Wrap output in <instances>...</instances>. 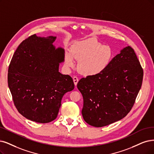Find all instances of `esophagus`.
I'll return each mask as SVG.
<instances>
[{
    "instance_id": "obj_1",
    "label": "esophagus",
    "mask_w": 154,
    "mask_h": 154,
    "mask_svg": "<svg viewBox=\"0 0 154 154\" xmlns=\"http://www.w3.org/2000/svg\"><path fill=\"white\" fill-rule=\"evenodd\" d=\"M73 82H74V84H75V86H77V83L79 82V79L77 77L74 76L73 77Z\"/></svg>"
}]
</instances>
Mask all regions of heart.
<instances>
[{"label":"heart","mask_w":154,"mask_h":154,"mask_svg":"<svg viewBox=\"0 0 154 154\" xmlns=\"http://www.w3.org/2000/svg\"><path fill=\"white\" fill-rule=\"evenodd\" d=\"M113 58V52L110 45H103L93 37L75 42L70 51H66L65 55L66 66H75V59L79 61V70L86 76H94L103 72Z\"/></svg>","instance_id":"obj_1"}]
</instances>
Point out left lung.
I'll use <instances>...</instances> for the list:
<instances>
[{"mask_svg": "<svg viewBox=\"0 0 154 154\" xmlns=\"http://www.w3.org/2000/svg\"><path fill=\"white\" fill-rule=\"evenodd\" d=\"M143 76V68L134 49L127 46L103 72L82 78L77 86L83 96L84 121L101 128L126 117L140 91Z\"/></svg>", "mask_w": 154, "mask_h": 154, "instance_id": "8db88e82", "label": "left lung"}]
</instances>
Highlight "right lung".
I'll return each instance as SVG.
<instances>
[{
	"instance_id": "right-lung-1",
	"label": "right lung",
	"mask_w": 154,
	"mask_h": 154,
	"mask_svg": "<svg viewBox=\"0 0 154 154\" xmlns=\"http://www.w3.org/2000/svg\"><path fill=\"white\" fill-rule=\"evenodd\" d=\"M56 38L30 36L19 45L8 69V86L16 108L38 123L54 121L63 96L74 89L72 78L59 72L65 51L55 48Z\"/></svg>"
}]
</instances>
